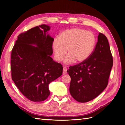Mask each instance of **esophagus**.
Returning <instances> with one entry per match:
<instances>
[{"label":"esophagus","instance_id":"34e87169","mask_svg":"<svg viewBox=\"0 0 125 125\" xmlns=\"http://www.w3.org/2000/svg\"><path fill=\"white\" fill-rule=\"evenodd\" d=\"M67 68L66 67H63V74H66L67 73Z\"/></svg>","mask_w":125,"mask_h":125}]
</instances>
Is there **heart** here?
Instances as JSON below:
<instances>
[{"label":"heart","mask_w":125,"mask_h":125,"mask_svg":"<svg viewBox=\"0 0 125 125\" xmlns=\"http://www.w3.org/2000/svg\"><path fill=\"white\" fill-rule=\"evenodd\" d=\"M95 35L91 31L81 28L67 29L59 34L52 42L55 59L61 61L68 52L65 63L70 64L76 60L81 62L88 59L95 45ZM68 50H67V49Z\"/></svg>","instance_id":"1"}]
</instances>
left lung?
Instances as JSON below:
<instances>
[{
    "instance_id": "left-lung-1",
    "label": "left lung",
    "mask_w": 125,
    "mask_h": 125,
    "mask_svg": "<svg viewBox=\"0 0 125 125\" xmlns=\"http://www.w3.org/2000/svg\"><path fill=\"white\" fill-rule=\"evenodd\" d=\"M107 37L99 33L92 55L67 71L71 77L69 91L77 101L85 103L95 99L106 88L113 66Z\"/></svg>"
}]
</instances>
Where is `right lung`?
<instances>
[{
	"instance_id": "add662e5",
	"label": "right lung",
	"mask_w": 125,
	"mask_h": 125,
	"mask_svg": "<svg viewBox=\"0 0 125 125\" xmlns=\"http://www.w3.org/2000/svg\"><path fill=\"white\" fill-rule=\"evenodd\" d=\"M50 29L42 24L20 34L11 52L12 80L33 102L46 100L50 94L49 84L62 73V65L51 57L54 39L48 34Z\"/></svg>"
}]
</instances>
